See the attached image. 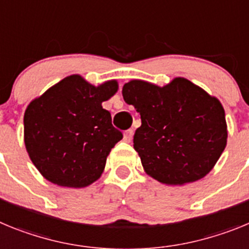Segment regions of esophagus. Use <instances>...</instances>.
<instances>
[{
  "mask_svg": "<svg viewBox=\"0 0 249 249\" xmlns=\"http://www.w3.org/2000/svg\"><path fill=\"white\" fill-rule=\"evenodd\" d=\"M132 138H133V129H128L123 133V140L126 141V142H131Z\"/></svg>",
  "mask_w": 249,
  "mask_h": 249,
  "instance_id": "obj_1",
  "label": "esophagus"
}]
</instances>
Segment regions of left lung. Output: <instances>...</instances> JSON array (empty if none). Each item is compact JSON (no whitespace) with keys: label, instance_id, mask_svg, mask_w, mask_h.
<instances>
[{"label":"left lung","instance_id":"8db88e82","mask_svg":"<svg viewBox=\"0 0 249 249\" xmlns=\"http://www.w3.org/2000/svg\"><path fill=\"white\" fill-rule=\"evenodd\" d=\"M122 96L141 114L133 147L147 175L163 184L182 186L211 172L228 136L217 98L183 77L163 87L132 80L124 83Z\"/></svg>","mask_w":249,"mask_h":249}]
</instances>
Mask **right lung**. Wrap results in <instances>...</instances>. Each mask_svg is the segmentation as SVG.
<instances>
[{
	"label": "right lung",
	"instance_id": "1",
	"mask_svg": "<svg viewBox=\"0 0 249 249\" xmlns=\"http://www.w3.org/2000/svg\"><path fill=\"white\" fill-rule=\"evenodd\" d=\"M117 89L116 80L93 86L72 74L27 106L25 146L47 181L83 188L101 177L107 156L123 137L102 107Z\"/></svg>",
	"mask_w": 249,
	"mask_h": 249
}]
</instances>
